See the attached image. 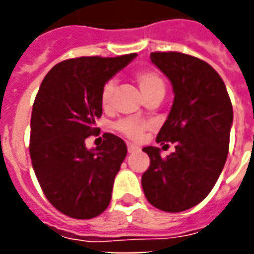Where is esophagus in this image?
<instances>
[{
	"mask_svg": "<svg viewBox=\"0 0 254 254\" xmlns=\"http://www.w3.org/2000/svg\"><path fill=\"white\" fill-rule=\"evenodd\" d=\"M137 151H140V148H138V147H136V145H133V144H127V152H129V154H133V152H137Z\"/></svg>",
	"mask_w": 254,
	"mask_h": 254,
	"instance_id": "34e87169",
	"label": "esophagus"
}]
</instances>
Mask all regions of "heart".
I'll return each mask as SVG.
<instances>
[{
    "mask_svg": "<svg viewBox=\"0 0 254 254\" xmlns=\"http://www.w3.org/2000/svg\"><path fill=\"white\" fill-rule=\"evenodd\" d=\"M136 80H137L141 91H143L144 96L149 94L151 91H154V89L165 88L163 78L160 77L159 73L151 70V69H144V70H140V72L136 73ZM114 89H116V83L113 80L106 81L103 88H102L100 103L105 109L110 107ZM148 122L143 121L140 118H136V117H127V118H124V120H120L116 124V129L118 132L122 133L124 136H127L130 140H134V141L141 140L144 132L148 129Z\"/></svg>",
    "mask_w": 254,
    "mask_h": 254,
    "instance_id": "heart-1",
    "label": "heart"
}]
</instances>
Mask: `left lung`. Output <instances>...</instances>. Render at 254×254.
I'll list each match as a JSON object with an SVG mask.
<instances>
[{"label": "left lung", "instance_id": "obj_1", "mask_svg": "<svg viewBox=\"0 0 254 254\" xmlns=\"http://www.w3.org/2000/svg\"><path fill=\"white\" fill-rule=\"evenodd\" d=\"M151 61L169 77L174 91L156 143H176V151L162 158L158 147H144L151 165L141 177V187L154 207L181 212L202 201L223 170L233 106L222 77L205 61L177 52L151 53Z\"/></svg>", "mask_w": 254, "mask_h": 254}]
</instances>
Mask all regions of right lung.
Listing matches in <instances>:
<instances>
[{
    "instance_id": "obj_1",
    "label": "right lung",
    "mask_w": 254,
    "mask_h": 254,
    "mask_svg": "<svg viewBox=\"0 0 254 254\" xmlns=\"http://www.w3.org/2000/svg\"><path fill=\"white\" fill-rule=\"evenodd\" d=\"M136 57H78L50 69L31 116L30 155L42 190L53 207L74 219H92L109 207L127 144L111 133L96 148L85 147L102 116L100 92Z\"/></svg>"
}]
</instances>
